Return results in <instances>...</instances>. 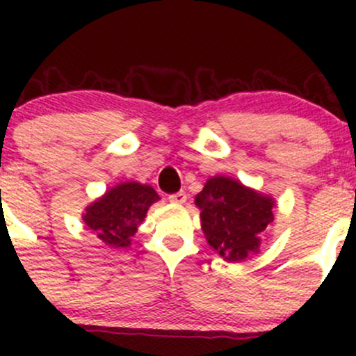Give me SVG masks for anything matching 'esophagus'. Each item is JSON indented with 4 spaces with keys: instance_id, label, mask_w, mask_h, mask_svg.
Listing matches in <instances>:
<instances>
[{
    "instance_id": "esophagus-1",
    "label": "esophagus",
    "mask_w": 356,
    "mask_h": 356,
    "mask_svg": "<svg viewBox=\"0 0 356 356\" xmlns=\"http://www.w3.org/2000/svg\"><path fill=\"white\" fill-rule=\"evenodd\" d=\"M186 200H188V195H186L184 191L174 193V195L168 196V201H170V203H175V204H182V203H186Z\"/></svg>"
}]
</instances>
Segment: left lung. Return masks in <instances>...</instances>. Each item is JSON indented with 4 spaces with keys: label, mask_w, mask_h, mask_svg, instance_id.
<instances>
[{
    "label": "left lung",
    "mask_w": 356,
    "mask_h": 356,
    "mask_svg": "<svg viewBox=\"0 0 356 356\" xmlns=\"http://www.w3.org/2000/svg\"><path fill=\"white\" fill-rule=\"evenodd\" d=\"M195 203L208 245L232 264L257 254L261 236L274 224L275 200L227 175L208 179Z\"/></svg>",
    "instance_id": "8db88e82"
}]
</instances>
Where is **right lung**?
Listing matches in <instances>:
<instances>
[{
    "mask_svg": "<svg viewBox=\"0 0 356 356\" xmlns=\"http://www.w3.org/2000/svg\"><path fill=\"white\" fill-rule=\"evenodd\" d=\"M160 200L155 189L141 182H120L84 208L82 220L89 231L111 248L131 246L149 207Z\"/></svg>",
    "mask_w": 356,
    "mask_h": 356,
    "instance_id": "obj_1",
    "label": "right lung"
}]
</instances>
